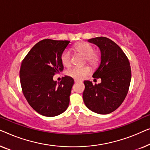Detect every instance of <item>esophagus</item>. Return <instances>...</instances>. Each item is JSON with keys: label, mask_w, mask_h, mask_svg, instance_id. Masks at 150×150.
<instances>
[{"label": "esophagus", "mask_w": 150, "mask_h": 150, "mask_svg": "<svg viewBox=\"0 0 150 150\" xmlns=\"http://www.w3.org/2000/svg\"><path fill=\"white\" fill-rule=\"evenodd\" d=\"M74 81H75V83H78V82H79L80 81H79V80H77V79H75Z\"/></svg>", "instance_id": "obj_1"}]
</instances>
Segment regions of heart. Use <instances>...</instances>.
Masks as SVG:
<instances>
[{"mask_svg":"<svg viewBox=\"0 0 150 150\" xmlns=\"http://www.w3.org/2000/svg\"><path fill=\"white\" fill-rule=\"evenodd\" d=\"M73 51L81 54L85 58V62H87L92 68H96L100 62L101 56L98 52L94 51V47L91 44L86 42H79L73 46ZM60 60L64 67H69L71 64V54L68 50H64L61 54ZM90 68L87 65L82 67H73L67 71V74L75 79H82L89 75Z\"/></svg>","mask_w":150,"mask_h":150,"instance_id":"obj_1","label":"heart"}]
</instances>
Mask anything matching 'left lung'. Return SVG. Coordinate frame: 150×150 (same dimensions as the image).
Masks as SVG:
<instances>
[{
	"label": "left lung",
	"instance_id": "8db88e82",
	"mask_svg": "<svg viewBox=\"0 0 150 150\" xmlns=\"http://www.w3.org/2000/svg\"><path fill=\"white\" fill-rule=\"evenodd\" d=\"M100 50V66L92 77L101 79L100 83L84 81V103L90 110L99 114H108L119 107L125 99L131 80L129 60L114 41L107 37L88 40Z\"/></svg>",
	"mask_w": 150,
	"mask_h": 150
}]
</instances>
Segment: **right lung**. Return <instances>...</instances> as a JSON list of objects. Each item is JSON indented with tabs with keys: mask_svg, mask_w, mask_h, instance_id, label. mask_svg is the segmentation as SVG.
I'll use <instances>...</instances> for the list:
<instances>
[{
	"mask_svg": "<svg viewBox=\"0 0 150 150\" xmlns=\"http://www.w3.org/2000/svg\"><path fill=\"white\" fill-rule=\"evenodd\" d=\"M70 41L43 39L38 42L22 60L20 71L23 94L29 105L39 114L56 116L67 110L74 80L53 77L64 69L61 54Z\"/></svg>",
	"mask_w": 150,
	"mask_h": 150,
	"instance_id": "1",
	"label": "right lung"
}]
</instances>
